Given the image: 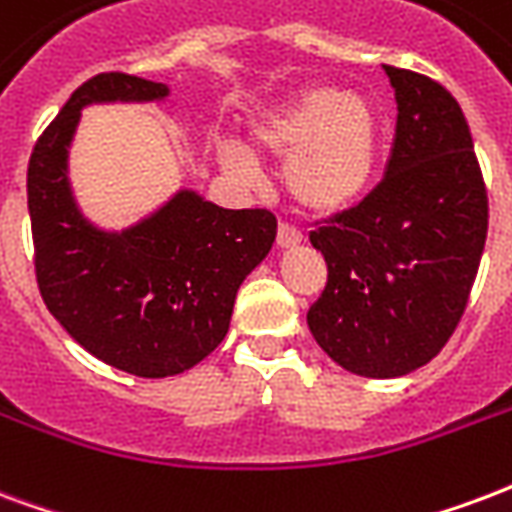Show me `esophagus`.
<instances>
[{"label":"esophagus","mask_w":512,"mask_h":512,"mask_svg":"<svg viewBox=\"0 0 512 512\" xmlns=\"http://www.w3.org/2000/svg\"><path fill=\"white\" fill-rule=\"evenodd\" d=\"M299 242H302V232L299 229L288 224L278 226V248H297Z\"/></svg>","instance_id":"1"}]
</instances>
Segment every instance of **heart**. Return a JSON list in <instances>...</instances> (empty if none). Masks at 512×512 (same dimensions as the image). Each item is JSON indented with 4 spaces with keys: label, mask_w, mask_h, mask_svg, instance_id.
<instances>
[{
    "label": "heart",
    "mask_w": 512,
    "mask_h": 512,
    "mask_svg": "<svg viewBox=\"0 0 512 512\" xmlns=\"http://www.w3.org/2000/svg\"><path fill=\"white\" fill-rule=\"evenodd\" d=\"M251 148L286 159L283 183L305 213L337 215L367 197L378 172L380 115L370 96L337 88H307L251 121ZM218 159L234 178L253 180L256 167L237 145Z\"/></svg>",
    "instance_id": "heart-1"
}]
</instances>
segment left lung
Instances as JSON below:
<instances>
[{
	"mask_svg": "<svg viewBox=\"0 0 512 512\" xmlns=\"http://www.w3.org/2000/svg\"><path fill=\"white\" fill-rule=\"evenodd\" d=\"M397 137L386 178L310 232L329 280L307 310L315 343L361 378H402L443 351L478 275L489 197L459 102L388 67Z\"/></svg>",
	"mask_w": 512,
	"mask_h": 512,
	"instance_id": "obj_1",
	"label": "left lung"
}]
</instances>
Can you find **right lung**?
Returning a JSON list of instances; mask_svg holds the SVG:
<instances>
[{"instance_id":"obj_1","label":"right lung","mask_w":512,"mask_h":512,"mask_svg":"<svg viewBox=\"0 0 512 512\" xmlns=\"http://www.w3.org/2000/svg\"><path fill=\"white\" fill-rule=\"evenodd\" d=\"M167 83L102 72L69 96L29 159L34 270L45 305L91 356L137 378H167L210 356L229 332L234 299L272 251L267 210H226L194 188L121 232L80 210L69 148L91 105H145Z\"/></svg>"}]
</instances>
